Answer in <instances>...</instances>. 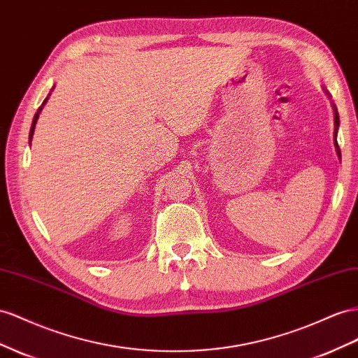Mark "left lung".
I'll use <instances>...</instances> for the list:
<instances>
[{"instance_id": "obj_1", "label": "left lung", "mask_w": 358, "mask_h": 358, "mask_svg": "<svg viewBox=\"0 0 358 358\" xmlns=\"http://www.w3.org/2000/svg\"><path fill=\"white\" fill-rule=\"evenodd\" d=\"M336 111V110H334ZM334 123H336V129H334V137H337V127H339V114H337V111L334 113ZM336 143V148H337V153L341 155V149H339V144H337V140H334Z\"/></svg>"}]
</instances>
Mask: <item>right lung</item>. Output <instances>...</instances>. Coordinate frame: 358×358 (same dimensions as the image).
I'll return each instance as SVG.
<instances>
[{
    "instance_id": "add662e5",
    "label": "right lung",
    "mask_w": 358,
    "mask_h": 358,
    "mask_svg": "<svg viewBox=\"0 0 358 358\" xmlns=\"http://www.w3.org/2000/svg\"><path fill=\"white\" fill-rule=\"evenodd\" d=\"M48 99V98H46ZM46 102V101H45ZM43 102V103H45ZM41 110H42V107L38 108V111L36 113V115H34V119H33V124H31V131H30V141H31V138H33V132H34V127H36V122H37V119H38V113H41Z\"/></svg>"
}]
</instances>
